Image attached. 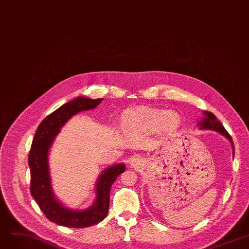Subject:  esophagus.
Masks as SVG:
<instances>
[{"instance_id": "1", "label": "esophagus", "mask_w": 249, "mask_h": 249, "mask_svg": "<svg viewBox=\"0 0 249 249\" xmlns=\"http://www.w3.org/2000/svg\"><path fill=\"white\" fill-rule=\"evenodd\" d=\"M130 164H131L132 167L139 168V167H141L142 165V160L140 157H134V158L131 159Z\"/></svg>"}]
</instances>
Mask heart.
Masks as SVG:
<instances>
[{
	"mask_svg": "<svg viewBox=\"0 0 249 249\" xmlns=\"http://www.w3.org/2000/svg\"><path fill=\"white\" fill-rule=\"evenodd\" d=\"M180 125V118L176 112L167 109L136 107L128 110L123 117V126L127 131L142 134H154L161 131L173 132Z\"/></svg>",
	"mask_w": 249,
	"mask_h": 249,
	"instance_id": "1",
	"label": "heart"
}]
</instances>
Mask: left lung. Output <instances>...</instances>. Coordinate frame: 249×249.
<instances>
[{"label":"left lung","instance_id":"8db88e82","mask_svg":"<svg viewBox=\"0 0 249 249\" xmlns=\"http://www.w3.org/2000/svg\"><path fill=\"white\" fill-rule=\"evenodd\" d=\"M197 126L199 127L200 130H211V131H215L219 134L224 135L226 139L231 142L232 149H233V157L235 155V148H234V143L232 141V137L230 136V134L227 132V130L225 129V127L223 126V124L220 123L218 120L216 119V117L210 112H206L204 110L203 112V118H202L200 121H198Z\"/></svg>","mask_w":249,"mask_h":249}]
</instances>
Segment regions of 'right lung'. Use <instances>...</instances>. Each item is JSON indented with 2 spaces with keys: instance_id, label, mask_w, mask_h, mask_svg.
Returning <instances> with one entry per match:
<instances>
[{
  "instance_id": "right-lung-1",
  "label": "right lung",
  "mask_w": 249,
  "mask_h": 249,
  "mask_svg": "<svg viewBox=\"0 0 249 249\" xmlns=\"http://www.w3.org/2000/svg\"><path fill=\"white\" fill-rule=\"evenodd\" d=\"M101 101L103 98L76 97L46 117L34 136L29 155L31 194L46 217L56 225L68 228H86L104 220L108 211L110 187L120 174L125 171L124 163L114 164L101 171L95 182V199L85 209L70 208L54 194L49 154L55 137L72 116L83 110L95 108Z\"/></svg>"
}]
</instances>
